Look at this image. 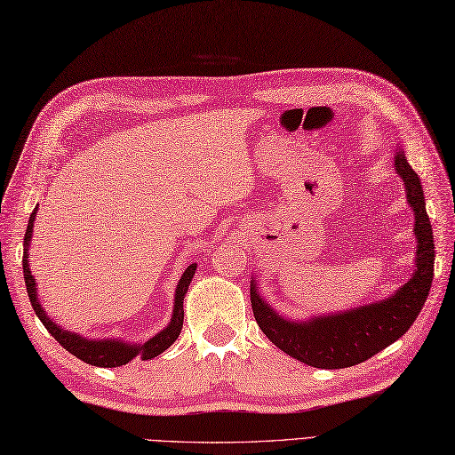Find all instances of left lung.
<instances>
[{"label":"left lung","mask_w":455,"mask_h":455,"mask_svg":"<svg viewBox=\"0 0 455 455\" xmlns=\"http://www.w3.org/2000/svg\"><path fill=\"white\" fill-rule=\"evenodd\" d=\"M395 170L404 181L407 199L414 211L417 235V272L387 301H379L355 311L293 323L279 316L250 287V301L258 326L279 350L295 360L321 370H342L357 365L381 352L409 331L427 303L434 277V236L424 207V193L419 173L411 168L403 150L395 154Z\"/></svg>","instance_id":"1"}]
</instances>
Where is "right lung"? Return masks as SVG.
I'll return each mask as SVG.
<instances>
[{
  "label": "right lung",
  "mask_w": 455,
  "mask_h": 455,
  "mask_svg": "<svg viewBox=\"0 0 455 455\" xmlns=\"http://www.w3.org/2000/svg\"><path fill=\"white\" fill-rule=\"evenodd\" d=\"M36 217V207L31 212V219H28L27 225V233H25V252H23V275H25V285H27V293L28 299H31V305L35 308L36 316L41 318V323L48 332L54 336V340L64 346V350L70 352L72 355L80 357L82 362L90 363V365H98V367H119L129 363L132 357H140V360H150V357H156L164 350L176 342V338L181 332L183 326V297L188 293V287L191 283V277L196 274L197 264L188 266L186 272H183L178 289H176V305H173V315L170 324L164 328L160 334L150 338L148 342H144L140 346H129L123 344L121 340H88V338H82L80 334L74 332H66L60 326H56L51 318L46 316V313L41 308L36 301V285L35 279L31 275V269H28V243H31V233H33V220Z\"/></svg>",
  "instance_id": "1"
}]
</instances>
